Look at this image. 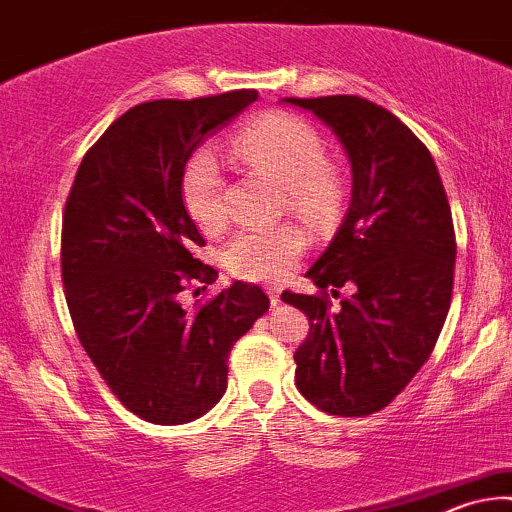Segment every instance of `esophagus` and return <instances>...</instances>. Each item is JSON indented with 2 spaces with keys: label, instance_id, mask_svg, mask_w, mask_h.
Returning <instances> with one entry per match:
<instances>
[{
  "label": "esophagus",
  "instance_id": "1",
  "mask_svg": "<svg viewBox=\"0 0 512 512\" xmlns=\"http://www.w3.org/2000/svg\"><path fill=\"white\" fill-rule=\"evenodd\" d=\"M281 290H283V288H278V286H267V295H269L271 304L281 302Z\"/></svg>",
  "mask_w": 512,
  "mask_h": 512
}]
</instances>
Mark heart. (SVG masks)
<instances>
[{
    "label": "heart",
    "mask_w": 512,
    "mask_h": 512,
    "mask_svg": "<svg viewBox=\"0 0 512 512\" xmlns=\"http://www.w3.org/2000/svg\"><path fill=\"white\" fill-rule=\"evenodd\" d=\"M234 155L248 170L274 179L286 191L288 208L316 226L335 217L342 181L326 163L319 132L295 115H264L236 134ZM181 200L193 222L205 231L226 224L224 174L215 153L196 151L181 172ZM307 248V234L295 224L250 229L231 238L224 264L245 281H281Z\"/></svg>",
    "instance_id": "1"
}]
</instances>
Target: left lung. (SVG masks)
I'll return each mask as SVG.
<instances>
[{
	"label": "left lung",
	"instance_id": "left-lung-1",
	"mask_svg": "<svg viewBox=\"0 0 512 512\" xmlns=\"http://www.w3.org/2000/svg\"><path fill=\"white\" fill-rule=\"evenodd\" d=\"M314 113L345 148L352 200L307 271L316 295L283 293L309 316L295 385L331 416L385 409L435 349L454 290L456 236L435 160L399 118L361 96L283 99ZM345 285L352 296L333 308Z\"/></svg>",
	"mask_w": 512,
	"mask_h": 512
}]
</instances>
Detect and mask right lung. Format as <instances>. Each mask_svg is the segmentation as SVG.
Wrapping results in <instances>:
<instances>
[{"instance_id": "add662e5", "label": "right lung", "mask_w": 512, "mask_h": 512, "mask_svg": "<svg viewBox=\"0 0 512 512\" xmlns=\"http://www.w3.org/2000/svg\"><path fill=\"white\" fill-rule=\"evenodd\" d=\"M257 101L255 89L139 103L89 148L66 200L61 276L75 333L127 411L191 423L226 392L234 342L269 309L260 286L231 283L186 312L189 283L217 281L181 200V172L205 137Z\"/></svg>"}]
</instances>
